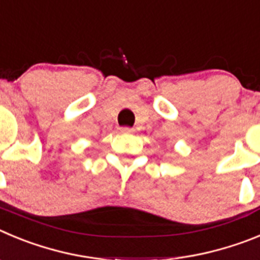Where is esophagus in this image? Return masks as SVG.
<instances>
[{"label": "esophagus", "mask_w": 260, "mask_h": 260, "mask_svg": "<svg viewBox=\"0 0 260 260\" xmlns=\"http://www.w3.org/2000/svg\"><path fill=\"white\" fill-rule=\"evenodd\" d=\"M120 132L121 133H133L132 128H128V127H123L120 128Z\"/></svg>", "instance_id": "esophagus-1"}]
</instances>
